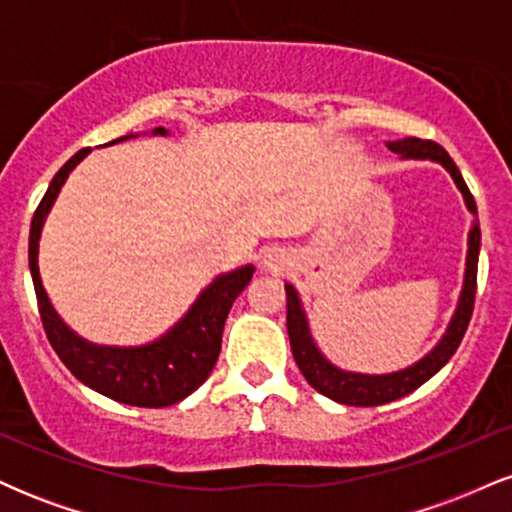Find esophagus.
Here are the masks:
<instances>
[{
  "instance_id": "esophagus-1",
  "label": "esophagus",
  "mask_w": 512,
  "mask_h": 512,
  "mask_svg": "<svg viewBox=\"0 0 512 512\" xmlns=\"http://www.w3.org/2000/svg\"><path fill=\"white\" fill-rule=\"evenodd\" d=\"M286 264H289V257H286L284 250L267 248L262 252V267L269 269V272H281Z\"/></svg>"
}]
</instances>
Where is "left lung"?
Masks as SVG:
<instances>
[{"label":"left lung","mask_w":512,"mask_h":512,"mask_svg":"<svg viewBox=\"0 0 512 512\" xmlns=\"http://www.w3.org/2000/svg\"><path fill=\"white\" fill-rule=\"evenodd\" d=\"M387 149L397 154L402 161H433L440 163L455 180L457 190L462 192L464 207L472 214V226L467 233V260H464V279L462 291L457 298L455 313H452L448 327H445L443 337L438 344L421 356L419 361L411 363L407 368L392 370V373H354V370H344L320 351L313 330H310L308 315H305L301 296H298L296 286L286 284V330H289L291 351L296 358L298 368H301L303 378L315 387L320 395L334 399L339 404H351V407H378V404L395 402V399L409 395L416 387H421L426 380H431L450 356L455 354L460 346L464 332H467L469 317L474 308V293H477V264L481 250V228L477 219V202H474L472 192H469L467 182H464L460 168L448 156V151L436 142H424V139H402V142H387Z\"/></svg>","instance_id":"1"}]
</instances>
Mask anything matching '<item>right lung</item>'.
I'll list each match as a JSON object with an SVG mask.
<instances>
[{
	"label": "right lung",
	"mask_w": 512,
	"mask_h": 512,
	"mask_svg": "<svg viewBox=\"0 0 512 512\" xmlns=\"http://www.w3.org/2000/svg\"><path fill=\"white\" fill-rule=\"evenodd\" d=\"M154 137H168L166 127L151 129ZM127 137L115 139L125 142ZM91 149H81L79 154L69 158L52 178L43 202L35 209L31 221V236H28V267H31L35 298H38L40 320H43L45 334H48L52 349L62 358V363L72 370L76 380H81L91 390L115 399V402L132 404V407H170L185 397H190L204 380L209 378L211 368L216 366V358L221 351L223 325H226L228 310L238 293L250 284L255 274V264L223 272L211 279L195 298V303L187 308V313L175 322L161 337L151 339L137 346H110L96 344L76 334L60 313L52 305L43 279H40L38 252L40 236H43L45 219H48L52 204L60 195L62 185L67 182L69 173L79 166Z\"/></svg>",
	"instance_id": "right-lung-1"
}]
</instances>
